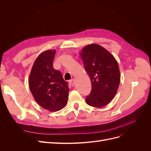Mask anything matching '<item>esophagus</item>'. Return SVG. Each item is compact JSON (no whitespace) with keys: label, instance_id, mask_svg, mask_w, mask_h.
Here are the masks:
<instances>
[{"label":"esophagus","instance_id":"34e87169","mask_svg":"<svg viewBox=\"0 0 151 151\" xmlns=\"http://www.w3.org/2000/svg\"><path fill=\"white\" fill-rule=\"evenodd\" d=\"M69 84L71 85V86H74V84H75V79H72L71 80H70L69 81Z\"/></svg>","mask_w":151,"mask_h":151}]
</instances>
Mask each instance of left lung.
Masks as SVG:
<instances>
[{
  "instance_id": "1",
  "label": "left lung",
  "mask_w": 151,
  "mask_h": 151,
  "mask_svg": "<svg viewBox=\"0 0 151 151\" xmlns=\"http://www.w3.org/2000/svg\"><path fill=\"white\" fill-rule=\"evenodd\" d=\"M81 57L91 82V93L86 101L93 107L101 108L111 102L120 81L118 63L112 55L97 44L85 47Z\"/></svg>"
}]
</instances>
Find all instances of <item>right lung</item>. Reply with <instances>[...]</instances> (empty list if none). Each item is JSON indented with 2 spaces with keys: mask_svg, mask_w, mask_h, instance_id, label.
I'll return each instance as SVG.
<instances>
[{
  "mask_svg": "<svg viewBox=\"0 0 151 151\" xmlns=\"http://www.w3.org/2000/svg\"><path fill=\"white\" fill-rule=\"evenodd\" d=\"M55 50H47L36 59L29 77V86L35 101L42 108L57 111L64 107L69 88L62 73L53 67Z\"/></svg>",
  "mask_w": 151,
  "mask_h": 151,
  "instance_id": "obj_1",
  "label": "right lung"
}]
</instances>
